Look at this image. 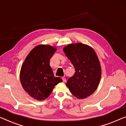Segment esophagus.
Here are the masks:
<instances>
[{
  "instance_id": "obj_1",
  "label": "esophagus",
  "mask_w": 126,
  "mask_h": 126,
  "mask_svg": "<svg viewBox=\"0 0 126 126\" xmlns=\"http://www.w3.org/2000/svg\"><path fill=\"white\" fill-rule=\"evenodd\" d=\"M62 80H63V81L64 82H65V81H66V79H65V78H62Z\"/></svg>"
}]
</instances>
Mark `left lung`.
<instances>
[{
    "instance_id": "obj_1",
    "label": "left lung",
    "mask_w": 126,
    "mask_h": 126,
    "mask_svg": "<svg viewBox=\"0 0 126 126\" xmlns=\"http://www.w3.org/2000/svg\"><path fill=\"white\" fill-rule=\"evenodd\" d=\"M63 51L75 69L74 76L67 80V87L76 98H85L96 90L100 81L98 57L92 48L81 43L68 45Z\"/></svg>"
}]
</instances>
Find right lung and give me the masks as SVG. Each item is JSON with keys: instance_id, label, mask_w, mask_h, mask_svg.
<instances>
[{"instance_id": "1", "label": "right lung", "mask_w": 126, "mask_h": 126, "mask_svg": "<svg viewBox=\"0 0 126 126\" xmlns=\"http://www.w3.org/2000/svg\"><path fill=\"white\" fill-rule=\"evenodd\" d=\"M56 50L49 45H38L30 52L21 67L20 78L22 87L37 100L47 98L54 87L63 81L54 76L50 65V60Z\"/></svg>"}]
</instances>
